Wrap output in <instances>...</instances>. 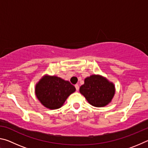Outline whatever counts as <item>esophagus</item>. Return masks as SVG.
<instances>
[{"mask_svg":"<svg viewBox=\"0 0 148 148\" xmlns=\"http://www.w3.org/2000/svg\"><path fill=\"white\" fill-rule=\"evenodd\" d=\"M75 87H76V91H78V90H79V86H78V85H77V84L75 85Z\"/></svg>","mask_w":148,"mask_h":148,"instance_id":"esophagus-1","label":"esophagus"}]
</instances>
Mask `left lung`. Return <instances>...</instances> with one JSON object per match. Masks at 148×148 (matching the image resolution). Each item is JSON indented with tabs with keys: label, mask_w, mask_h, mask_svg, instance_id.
Segmentation results:
<instances>
[{
	"label": "left lung",
	"mask_w": 148,
	"mask_h": 148,
	"mask_svg": "<svg viewBox=\"0 0 148 148\" xmlns=\"http://www.w3.org/2000/svg\"><path fill=\"white\" fill-rule=\"evenodd\" d=\"M79 92L92 106L102 107L111 102L115 94V87L104 77L92 75L85 79Z\"/></svg>",
	"instance_id": "1"
}]
</instances>
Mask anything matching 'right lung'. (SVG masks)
Wrapping results in <instances>:
<instances>
[{"label":"right lung","mask_w":148,"mask_h":148,"mask_svg":"<svg viewBox=\"0 0 148 148\" xmlns=\"http://www.w3.org/2000/svg\"><path fill=\"white\" fill-rule=\"evenodd\" d=\"M75 91V87L69 81L57 76H45L36 84L35 93L45 107L56 110L61 108Z\"/></svg>","instance_id":"add662e5"}]
</instances>
